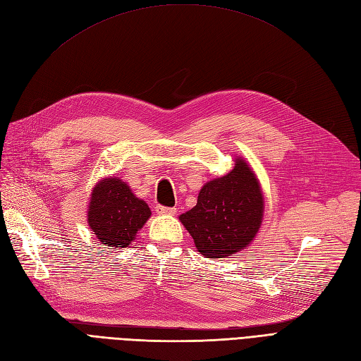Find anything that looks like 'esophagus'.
Instances as JSON below:
<instances>
[{"label":"esophagus","mask_w":361,"mask_h":361,"mask_svg":"<svg viewBox=\"0 0 361 361\" xmlns=\"http://www.w3.org/2000/svg\"><path fill=\"white\" fill-rule=\"evenodd\" d=\"M155 211H157L158 214H164V215H174V214H176V207H169V206L157 204Z\"/></svg>","instance_id":"esophagus-1"}]
</instances>
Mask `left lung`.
<instances>
[{
  "instance_id": "obj_1",
  "label": "left lung",
  "mask_w": 361,
  "mask_h": 361,
  "mask_svg": "<svg viewBox=\"0 0 361 361\" xmlns=\"http://www.w3.org/2000/svg\"><path fill=\"white\" fill-rule=\"evenodd\" d=\"M264 199L255 173L238 159L226 176L207 182L197 204L179 218L199 253L216 259L247 247L262 223Z\"/></svg>"
}]
</instances>
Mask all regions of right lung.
Returning a JSON list of instances; mask_svg holds the SVG:
<instances>
[{"label":"right lung","instance_id":"obj_1","mask_svg":"<svg viewBox=\"0 0 361 361\" xmlns=\"http://www.w3.org/2000/svg\"><path fill=\"white\" fill-rule=\"evenodd\" d=\"M150 216L146 202L137 199L125 182L104 179L93 190L89 224L106 247H128Z\"/></svg>","mask_w":361,"mask_h":361}]
</instances>
